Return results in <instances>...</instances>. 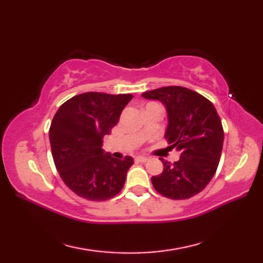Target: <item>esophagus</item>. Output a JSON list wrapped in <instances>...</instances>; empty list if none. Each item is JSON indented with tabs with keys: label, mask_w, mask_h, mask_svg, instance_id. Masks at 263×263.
Wrapping results in <instances>:
<instances>
[{
	"label": "esophagus",
	"mask_w": 263,
	"mask_h": 263,
	"mask_svg": "<svg viewBox=\"0 0 263 263\" xmlns=\"http://www.w3.org/2000/svg\"><path fill=\"white\" fill-rule=\"evenodd\" d=\"M148 159L149 158L148 157H144V156H137V157H136V160L137 161H140V163H146Z\"/></svg>",
	"instance_id": "obj_1"
}]
</instances>
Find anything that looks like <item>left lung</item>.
Instances as JSON below:
<instances>
[{"label":"left lung","mask_w":263,"mask_h":263,"mask_svg":"<svg viewBox=\"0 0 263 263\" xmlns=\"http://www.w3.org/2000/svg\"><path fill=\"white\" fill-rule=\"evenodd\" d=\"M166 107L168 125L165 138L181 154L174 164H164L161 174L152 177L156 191L184 200L200 193L214 177L219 164L224 130L215 106L191 89L170 86L143 92Z\"/></svg>","instance_id":"8db88e82"}]
</instances>
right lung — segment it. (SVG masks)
<instances>
[{"mask_svg":"<svg viewBox=\"0 0 263 263\" xmlns=\"http://www.w3.org/2000/svg\"><path fill=\"white\" fill-rule=\"evenodd\" d=\"M131 93L85 92L61 105L49 127L54 164L65 185L79 197L105 201L124 186L133 158H113L103 138L120 120Z\"/></svg>","mask_w":263,"mask_h":263,"instance_id":"add662e5","label":"right lung"}]
</instances>
